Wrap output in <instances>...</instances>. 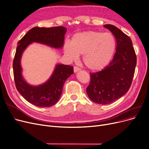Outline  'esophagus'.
Wrapping results in <instances>:
<instances>
[{"instance_id": "1", "label": "esophagus", "mask_w": 149, "mask_h": 149, "mask_svg": "<svg viewBox=\"0 0 149 149\" xmlns=\"http://www.w3.org/2000/svg\"><path fill=\"white\" fill-rule=\"evenodd\" d=\"M81 70V69H80V68H79L78 66H74V72H78V71H79V70Z\"/></svg>"}]
</instances>
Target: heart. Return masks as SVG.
<instances>
[{"label": "heart", "instance_id": "obj_1", "mask_svg": "<svg viewBox=\"0 0 149 149\" xmlns=\"http://www.w3.org/2000/svg\"><path fill=\"white\" fill-rule=\"evenodd\" d=\"M115 48V40L111 34L86 31L74 35L71 44L65 43L64 52L72 61L78 59L79 55H83V61L88 68L100 70L110 62Z\"/></svg>", "mask_w": 149, "mask_h": 149}]
</instances>
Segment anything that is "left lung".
<instances>
[{"label":"left lung","instance_id":"obj_1","mask_svg":"<svg viewBox=\"0 0 149 149\" xmlns=\"http://www.w3.org/2000/svg\"><path fill=\"white\" fill-rule=\"evenodd\" d=\"M103 27L115 36L116 53L104 69L90 73L86 92L92 101L107 105L120 98L130 89L136 65V56L130 37L114 25L107 24Z\"/></svg>","mask_w":149,"mask_h":149}]
</instances>
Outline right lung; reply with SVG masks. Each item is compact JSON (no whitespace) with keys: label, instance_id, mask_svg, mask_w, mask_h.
<instances>
[{"label":"right lung","instance_id":"obj_1","mask_svg":"<svg viewBox=\"0 0 149 149\" xmlns=\"http://www.w3.org/2000/svg\"><path fill=\"white\" fill-rule=\"evenodd\" d=\"M66 29L62 26L50 28L35 27L30 29L17 42L13 67L15 85L23 97L39 107H50L60 98L64 83L74 73V68L70 65L57 64L50 79L38 86L29 85L24 81L21 74V58L23 51L32 42L48 45L55 48L63 46Z\"/></svg>","mask_w":149,"mask_h":149}]
</instances>
